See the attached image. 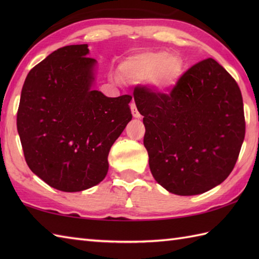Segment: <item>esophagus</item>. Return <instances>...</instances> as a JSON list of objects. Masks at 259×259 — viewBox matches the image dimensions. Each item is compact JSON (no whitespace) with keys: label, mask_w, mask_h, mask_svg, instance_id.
Instances as JSON below:
<instances>
[{"label":"esophagus","mask_w":259,"mask_h":259,"mask_svg":"<svg viewBox=\"0 0 259 259\" xmlns=\"http://www.w3.org/2000/svg\"><path fill=\"white\" fill-rule=\"evenodd\" d=\"M130 109H131V112H133V115L135 118H137V119L141 118V114L139 113L138 110H137V107H136V104H135L134 101L131 102V104H130Z\"/></svg>","instance_id":"1"}]
</instances>
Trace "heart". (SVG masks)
Here are the masks:
<instances>
[{"instance_id":"1","label":"heart","mask_w":259,"mask_h":259,"mask_svg":"<svg viewBox=\"0 0 259 259\" xmlns=\"http://www.w3.org/2000/svg\"><path fill=\"white\" fill-rule=\"evenodd\" d=\"M129 79L147 81L149 89L158 96H167L178 85L185 72V63L177 54L166 50L136 52L120 65Z\"/></svg>"}]
</instances>
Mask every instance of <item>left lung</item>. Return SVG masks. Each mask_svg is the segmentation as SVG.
I'll list each match as a JSON object with an SVG mask.
<instances>
[{"label": "left lung", "instance_id": "obj_1", "mask_svg": "<svg viewBox=\"0 0 259 259\" xmlns=\"http://www.w3.org/2000/svg\"><path fill=\"white\" fill-rule=\"evenodd\" d=\"M134 98L159 185L175 195L194 196L228 177L245 138L244 104L238 84L217 61L195 64L170 95L137 87Z\"/></svg>", "mask_w": 259, "mask_h": 259}]
</instances>
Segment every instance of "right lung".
<instances>
[{
  "mask_svg": "<svg viewBox=\"0 0 259 259\" xmlns=\"http://www.w3.org/2000/svg\"><path fill=\"white\" fill-rule=\"evenodd\" d=\"M88 54V45L68 46L35 65L16 119L27 166L65 192L101 183L110 148L133 119L130 96L109 98L93 89L98 62Z\"/></svg>",
  "mask_w": 259,
  "mask_h": 259,
  "instance_id": "add662e5",
  "label": "right lung"
}]
</instances>
